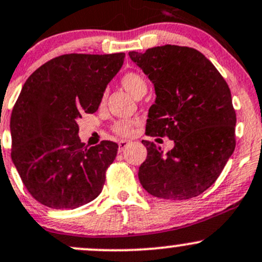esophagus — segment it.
Masks as SVG:
<instances>
[{
	"instance_id": "34e87169",
	"label": "esophagus",
	"mask_w": 262,
	"mask_h": 262,
	"mask_svg": "<svg viewBox=\"0 0 262 262\" xmlns=\"http://www.w3.org/2000/svg\"><path fill=\"white\" fill-rule=\"evenodd\" d=\"M128 144H129L128 140H124V139L119 140V142H118V150H119V151L124 150L126 146H128Z\"/></svg>"
}]
</instances>
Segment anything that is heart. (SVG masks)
<instances>
[{
    "label": "heart",
    "instance_id": "heart-1",
    "mask_svg": "<svg viewBox=\"0 0 262 262\" xmlns=\"http://www.w3.org/2000/svg\"><path fill=\"white\" fill-rule=\"evenodd\" d=\"M120 84L136 98L143 97L146 93V91H148V83H146L145 78L142 74L137 73V72H128V73H125L120 78ZM102 103H104V97L102 98ZM134 125H136L134 120H119V122L114 123L112 129L118 136L128 137L133 133Z\"/></svg>",
    "mask_w": 262,
    "mask_h": 262
}]
</instances>
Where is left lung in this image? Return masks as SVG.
<instances>
[{"label": "left lung", "instance_id": "obj_1", "mask_svg": "<svg viewBox=\"0 0 262 262\" xmlns=\"http://www.w3.org/2000/svg\"><path fill=\"white\" fill-rule=\"evenodd\" d=\"M129 57L154 83L157 94L145 134L174 140L166 154L142 140L148 155L138 173L140 184L160 199L203 194L216 182L236 145V113L228 83L190 47L165 45L144 53L129 52Z\"/></svg>", "mask_w": 262, "mask_h": 262}]
</instances>
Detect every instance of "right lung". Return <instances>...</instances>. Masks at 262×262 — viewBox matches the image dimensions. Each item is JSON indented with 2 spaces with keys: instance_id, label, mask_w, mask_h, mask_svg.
Returning a JSON list of instances; mask_svg holds the SVG:
<instances>
[{
  "instance_id": "right-lung-1",
  "label": "right lung",
  "mask_w": 262,
  "mask_h": 262,
  "mask_svg": "<svg viewBox=\"0 0 262 262\" xmlns=\"http://www.w3.org/2000/svg\"><path fill=\"white\" fill-rule=\"evenodd\" d=\"M124 53H70L28 77L11 114V158L26 189L52 209H76L102 191L118 144L87 148L77 119L94 113Z\"/></svg>"
}]
</instances>
